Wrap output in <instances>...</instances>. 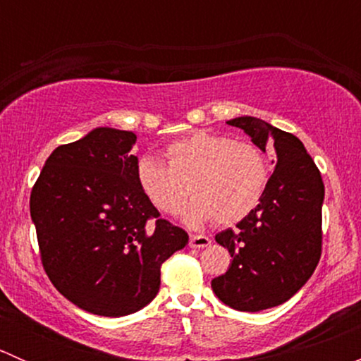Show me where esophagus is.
I'll use <instances>...</instances> for the list:
<instances>
[{"label": "esophagus", "instance_id": "obj_1", "mask_svg": "<svg viewBox=\"0 0 361 361\" xmlns=\"http://www.w3.org/2000/svg\"><path fill=\"white\" fill-rule=\"evenodd\" d=\"M190 248H206V246L211 245V239L207 235H199V234H192L190 235Z\"/></svg>", "mask_w": 361, "mask_h": 361}]
</instances>
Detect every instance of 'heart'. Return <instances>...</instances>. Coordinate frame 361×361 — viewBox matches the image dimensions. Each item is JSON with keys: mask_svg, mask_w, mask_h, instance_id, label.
Returning a JSON list of instances; mask_svg holds the SVG:
<instances>
[{"mask_svg": "<svg viewBox=\"0 0 361 361\" xmlns=\"http://www.w3.org/2000/svg\"><path fill=\"white\" fill-rule=\"evenodd\" d=\"M166 166L150 155L136 164V183L162 214H176L190 192L183 213L188 227L216 221L234 225L250 216L264 199L271 164L258 145L224 134L195 130L164 148Z\"/></svg>", "mask_w": 361, "mask_h": 361, "instance_id": "obj_1", "label": "heart"}]
</instances>
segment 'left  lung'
I'll use <instances>...</instances> for the list:
<instances>
[{"instance_id":"8db88e82","label":"left lung","mask_w":361,"mask_h":361,"mask_svg":"<svg viewBox=\"0 0 361 361\" xmlns=\"http://www.w3.org/2000/svg\"><path fill=\"white\" fill-rule=\"evenodd\" d=\"M265 152L274 147L278 162L257 209L214 235L232 264L211 281L224 304L257 312L292 298L307 283L322 257V204L325 185L314 160L293 134L255 116L228 120Z\"/></svg>"}]
</instances>
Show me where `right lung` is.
<instances>
[{"instance_id": "right-lung-1", "label": "right lung", "mask_w": 361, "mask_h": 361, "mask_svg": "<svg viewBox=\"0 0 361 361\" xmlns=\"http://www.w3.org/2000/svg\"><path fill=\"white\" fill-rule=\"evenodd\" d=\"M136 134L99 127L50 154L31 190L43 269L92 314H133L154 300L160 265L187 246L136 183Z\"/></svg>"}]
</instances>
